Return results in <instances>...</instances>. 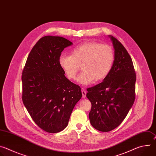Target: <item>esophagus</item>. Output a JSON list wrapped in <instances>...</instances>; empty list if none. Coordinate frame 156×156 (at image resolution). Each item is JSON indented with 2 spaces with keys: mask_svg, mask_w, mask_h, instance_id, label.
Here are the masks:
<instances>
[{
  "mask_svg": "<svg viewBox=\"0 0 156 156\" xmlns=\"http://www.w3.org/2000/svg\"><path fill=\"white\" fill-rule=\"evenodd\" d=\"M81 93H82V96L83 98H85L86 96V91L84 90V89H83L82 91H81Z\"/></svg>",
  "mask_w": 156,
  "mask_h": 156,
  "instance_id": "obj_1",
  "label": "esophagus"
}]
</instances>
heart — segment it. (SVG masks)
Instances as JSON below:
<instances>
[{"instance_id":"obj_1","label":"heart","mask_w":156,"mask_h":156,"mask_svg":"<svg viewBox=\"0 0 156 156\" xmlns=\"http://www.w3.org/2000/svg\"><path fill=\"white\" fill-rule=\"evenodd\" d=\"M114 60V52L109 45L98 42H86L75 47L71 55L62 54L58 58L60 66L66 76L74 80L80 71L83 70L76 81L88 85L104 80L110 72Z\"/></svg>"}]
</instances>
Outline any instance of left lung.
<instances>
[{
	"mask_svg": "<svg viewBox=\"0 0 156 156\" xmlns=\"http://www.w3.org/2000/svg\"><path fill=\"white\" fill-rule=\"evenodd\" d=\"M114 49L110 73L101 83L87 89L91 103L89 118L96 129L107 132L119 126L135 99L136 73L131 57L115 37L108 35Z\"/></svg>",
	"mask_w": 156,
	"mask_h": 156,
	"instance_id": "left-lung-1",
	"label": "left lung"
}]
</instances>
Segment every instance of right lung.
Returning <instances> with one entry per match:
<instances>
[{
	"instance_id": "add662e5",
	"label": "right lung",
	"mask_w": 156,
	"mask_h": 156,
	"mask_svg": "<svg viewBox=\"0 0 156 156\" xmlns=\"http://www.w3.org/2000/svg\"><path fill=\"white\" fill-rule=\"evenodd\" d=\"M73 43L63 37L46 36L33 48L22 73V100L33 121L48 133L68 125L82 96L81 87L64 75L58 58Z\"/></svg>"
}]
</instances>
